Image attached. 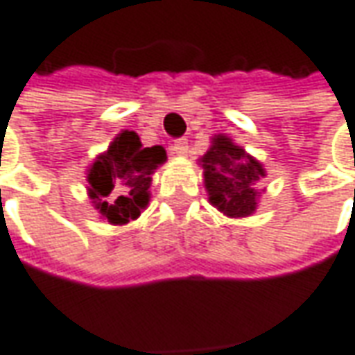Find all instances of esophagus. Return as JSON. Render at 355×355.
I'll use <instances>...</instances> for the list:
<instances>
[{"label": "esophagus", "mask_w": 355, "mask_h": 355, "mask_svg": "<svg viewBox=\"0 0 355 355\" xmlns=\"http://www.w3.org/2000/svg\"><path fill=\"white\" fill-rule=\"evenodd\" d=\"M187 150H189V142H187V139H178V140H173L172 144H170V152L175 154V156H183V154H187Z\"/></svg>", "instance_id": "esophagus-1"}]
</instances>
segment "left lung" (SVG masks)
<instances>
[{
	"label": "left lung",
	"instance_id": "left-lung-1",
	"mask_svg": "<svg viewBox=\"0 0 355 355\" xmlns=\"http://www.w3.org/2000/svg\"><path fill=\"white\" fill-rule=\"evenodd\" d=\"M209 201L227 216H248L256 209L258 193L254 185L266 175L260 162L244 148L218 135L203 156Z\"/></svg>",
	"mask_w": 355,
	"mask_h": 355
}]
</instances>
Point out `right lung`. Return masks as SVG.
Segmentation results:
<instances>
[{
	"label": "right lung",
	"instance_id": "right-lung-1",
	"mask_svg": "<svg viewBox=\"0 0 355 355\" xmlns=\"http://www.w3.org/2000/svg\"><path fill=\"white\" fill-rule=\"evenodd\" d=\"M166 162L162 146L144 148L139 135L123 130L89 168V197L111 225H127L148 205L152 172Z\"/></svg>",
	"mask_w": 355,
	"mask_h": 355
}]
</instances>
